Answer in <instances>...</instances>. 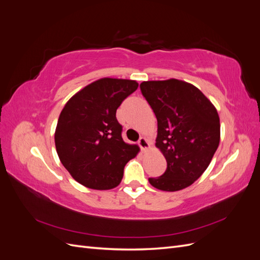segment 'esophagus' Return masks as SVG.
<instances>
[{"instance_id":"34e87169","label":"esophagus","mask_w":260,"mask_h":260,"mask_svg":"<svg viewBox=\"0 0 260 260\" xmlns=\"http://www.w3.org/2000/svg\"><path fill=\"white\" fill-rule=\"evenodd\" d=\"M138 144L141 147V149H142V151H145V149H147L149 147V143L147 142V140L145 138H140Z\"/></svg>"}]
</instances>
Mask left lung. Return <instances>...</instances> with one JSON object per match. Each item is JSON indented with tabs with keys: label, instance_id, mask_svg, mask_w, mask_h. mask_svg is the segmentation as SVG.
<instances>
[{
	"label": "left lung",
	"instance_id": "left-lung-1",
	"mask_svg": "<svg viewBox=\"0 0 260 260\" xmlns=\"http://www.w3.org/2000/svg\"><path fill=\"white\" fill-rule=\"evenodd\" d=\"M140 88L157 118L156 147L167 160L166 171L149 183L162 191L182 190L203 175L217 151V109L196 86L181 80L144 81Z\"/></svg>",
	"mask_w": 260,
	"mask_h": 260
}]
</instances>
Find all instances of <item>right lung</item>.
<instances>
[{"mask_svg":"<svg viewBox=\"0 0 260 260\" xmlns=\"http://www.w3.org/2000/svg\"><path fill=\"white\" fill-rule=\"evenodd\" d=\"M135 80L103 78L70 99L59 115L55 146L61 164L80 184L109 190L120 183L139 147L122 140L116 111L138 89Z\"/></svg>","mask_w":260,"mask_h":260,"instance_id":"1","label":"right lung"}]
</instances>
